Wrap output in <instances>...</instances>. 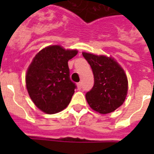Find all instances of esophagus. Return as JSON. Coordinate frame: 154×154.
<instances>
[{"label":"esophagus","instance_id":"esophagus-1","mask_svg":"<svg viewBox=\"0 0 154 154\" xmlns=\"http://www.w3.org/2000/svg\"><path fill=\"white\" fill-rule=\"evenodd\" d=\"M77 86H78L79 89H81L82 86V82H79V83L77 84Z\"/></svg>","mask_w":154,"mask_h":154}]
</instances>
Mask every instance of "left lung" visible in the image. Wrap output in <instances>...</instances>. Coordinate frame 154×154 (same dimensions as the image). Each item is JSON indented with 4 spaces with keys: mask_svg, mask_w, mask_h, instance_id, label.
Wrapping results in <instances>:
<instances>
[{
    "mask_svg": "<svg viewBox=\"0 0 154 154\" xmlns=\"http://www.w3.org/2000/svg\"><path fill=\"white\" fill-rule=\"evenodd\" d=\"M92 68L94 85L85 94L91 108L101 114L113 112L122 106L128 91L125 72L112 57L82 52Z\"/></svg>",
    "mask_w": 154,
    "mask_h": 154,
    "instance_id": "8db88e82",
    "label": "left lung"
}]
</instances>
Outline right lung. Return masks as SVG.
<instances>
[{"mask_svg": "<svg viewBox=\"0 0 154 154\" xmlns=\"http://www.w3.org/2000/svg\"><path fill=\"white\" fill-rule=\"evenodd\" d=\"M77 53V50L50 45L33 58L25 76L26 87L31 100L42 112L57 113L70 103L76 85L70 79L68 62Z\"/></svg>", "mask_w": 154, "mask_h": 154, "instance_id": "add662e5", "label": "right lung"}]
</instances>
